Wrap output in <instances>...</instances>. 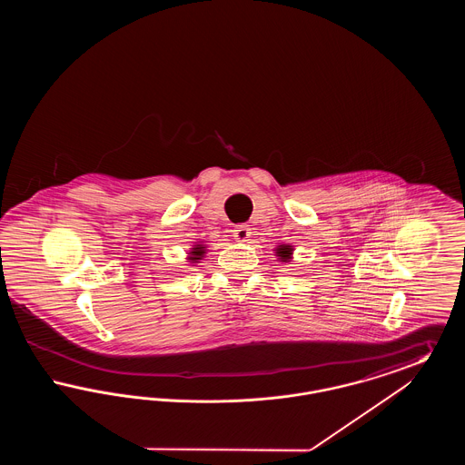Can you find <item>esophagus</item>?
<instances>
[{
    "instance_id": "1",
    "label": "esophagus",
    "mask_w": 465,
    "mask_h": 465,
    "mask_svg": "<svg viewBox=\"0 0 465 465\" xmlns=\"http://www.w3.org/2000/svg\"><path fill=\"white\" fill-rule=\"evenodd\" d=\"M233 237L239 241V242H243V241H247L249 239V235H251V232H249V228H247V224H237L233 230Z\"/></svg>"
}]
</instances>
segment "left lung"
Wrapping results in <instances>:
<instances>
[{"label":"left lung","instance_id":"left-lung-1","mask_svg":"<svg viewBox=\"0 0 465 465\" xmlns=\"http://www.w3.org/2000/svg\"><path fill=\"white\" fill-rule=\"evenodd\" d=\"M291 245H281L277 247V256H281V262H289L291 260Z\"/></svg>","mask_w":465,"mask_h":465}]
</instances>
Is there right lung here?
I'll return each instance as SVG.
<instances>
[{
	"mask_svg": "<svg viewBox=\"0 0 465 465\" xmlns=\"http://www.w3.org/2000/svg\"><path fill=\"white\" fill-rule=\"evenodd\" d=\"M192 254H193V258H192V260H200L199 256H202V254H203V251H202V247H195Z\"/></svg>",
	"mask_w": 465,
	"mask_h": 465,
	"instance_id": "right-lung-1",
	"label": "right lung"
}]
</instances>
